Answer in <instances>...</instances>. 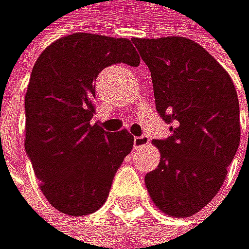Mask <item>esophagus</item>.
<instances>
[{
    "mask_svg": "<svg viewBox=\"0 0 249 249\" xmlns=\"http://www.w3.org/2000/svg\"><path fill=\"white\" fill-rule=\"evenodd\" d=\"M148 142H150V139H148V136H145V135L136 136L135 139H133V147H135V150H138V148L145 147Z\"/></svg>",
    "mask_w": 249,
    "mask_h": 249,
    "instance_id": "1",
    "label": "esophagus"
}]
</instances>
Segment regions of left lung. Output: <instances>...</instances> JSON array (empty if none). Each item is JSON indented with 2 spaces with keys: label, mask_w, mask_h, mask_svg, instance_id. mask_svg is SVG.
<instances>
[{
  "label": "left lung",
  "mask_w": 249,
  "mask_h": 249,
  "mask_svg": "<svg viewBox=\"0 0 249 249\" xmlns=\"http://www.w3.org/2000/svg\"><path fill=\"white\" fill-rule=\"evenodd\" d=\"M131 42L150 69L159 116L171 125L168 138L153 141L160 162L145 175V185L165 214L188 217L217 195L237 153L240 111L234 84L191 39Z\"/></svg>",
  "instance_id": "left-lung-1"
}]
</instances>
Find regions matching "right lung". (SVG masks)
I'll list each match as a JSON object with an SVG mask.
<instances>
[{
	"mask_svg": "<svg viewBox=\"0 0 249 249\" xmlns=\"http://www.w3.org/2000/svg\"><path fill=\"white\" fill-rule=\"evenodd\" d=\"M121 62L139 66L131 41L73 33L50 44L33 66L24 101V145L44 196L66 214L99 210L133 148L127 130L108 133L91 125L94 79Z\"/></svg>",
	"mask_w": 249,
	"mask_h": 249,
	"instance_id": "add662e5",
	"label": "right lung"
}]
</instances>
